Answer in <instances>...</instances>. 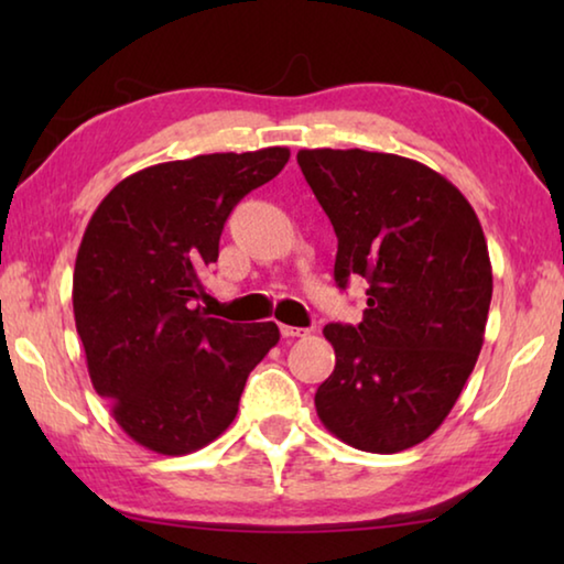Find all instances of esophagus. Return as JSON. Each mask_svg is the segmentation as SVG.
<instances>
[{"instance_id": "34e87169", "label": "esophagus", "mask_w": 564, "mask_h": 564, "mask_svg": "<svg viewBox=\"0 0 564 564\" xmlns=\"http://www.w3.org/2000/svg\"><path fill=\"white\" fill-rule=\"evenodd\" d=\"M283 338H303L308 336V328H295V326H281Z\"/></svg>"}]
</instances>
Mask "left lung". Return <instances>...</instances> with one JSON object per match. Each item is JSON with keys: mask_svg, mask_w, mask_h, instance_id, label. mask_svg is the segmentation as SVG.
Wrapping results in <instances>:
<instances>
[{"mask_svg": "<svg viewBox=\"0 0 564 564\" xmlns=\"http://www.w3.org/2000/svg\"><path fill=\"white\" fill-rule=\"evenodd\" d=\"M299 166L338 236L336 283H368L358 326L323 328L336 368L316 393L318 417L358 451H408L441 427L480 356L492 299L482 226L451 181L413 159L301 149Z\"/></svg>", "mask_w": 564, "mask_h": 564, "instance_id": "1", "label": "left lung"}]
</instances>
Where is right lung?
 I'll use <instances>...</instances> for the list:
<instances>
[{"instance_id": "right-lung-1", "label": "right lung", "mask_w": 564, "mask_h": 564, "mask_svg": "<svg viewBox=\"0 0 564 564\" xmlns=\"http://www.w3.org/2000/svg\"><path fill=\"white\" fill-rule=\"evenodd\" d=\"M289 156L269 147L141 169L89 218L74 265L76 333L94 390L147 451L186 455L214 443L281 338L271 321L238 326L194 301L228 214Z\"/></svg>"}]
</instances>
